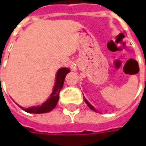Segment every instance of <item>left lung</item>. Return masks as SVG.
I'll list each match as a JSON object with an SVG mask.
<instances>
[{"mask_svg": "<svg viewBox=\"0 0 146 146\" xmlns=\"http://www.w3.org/2000/svg\"><path fill=\"white\" fill-rule=\"evenodd\" d=\"M84 102H86V104H87V105H88V107L90 108L91 110H94L95 112H97V110H96V109H95V108L94 107V106H93L92 105L90 104V103H89L88 102V100H87V99H86V98H84Z\"/></svg>", "mask_w": 146, "mask_h": 146, "instance_id": "left-lung-1", "label": "left lung"}]
</instances>
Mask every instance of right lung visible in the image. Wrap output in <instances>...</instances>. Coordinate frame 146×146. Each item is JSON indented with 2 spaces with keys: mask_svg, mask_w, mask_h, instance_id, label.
<instances>
[{
  "mask_svg": "<svg viewBox=\"0 0 146 146\" xmlns=\"http://www.w3.org/2000/svg\"><path fill=\"white\" fill-rule=\"evenodd\" d=\"M70 70L69 68H60L59 70L57 71L56 73V76H55V83H54V88L53 91L51 92V94L49 96V98L43 102L40 106H32V107L29 108H23L19 106V107L23 110L25 112L29 113H48L52 110H54L56 105L58 103V101L59 99V92H60L61 89L62 88L64 84V81H65V77L66 76L68 73H70ZM1 79V78H0Z\"/></svg>",
  "mask_w": 146,
  "mask_h": 146,
  "instance_id": "1",
  "label": "right lung"
}]
</instances>
